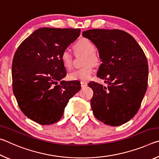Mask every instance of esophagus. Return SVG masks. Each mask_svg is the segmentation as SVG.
Returning <instances> with one entry per match:
<instances>
[{"label":"esophagus","mask_w":159,"mask_h":159,"mask_svg":"<svg viewBox=\"0 0 159 159\" xmlns=\"http://www.w3.org/2000/svg\"><path fill=\"white\" fill-rule=\"evenodd\" d=\"M88 85V83L85 82V81H80V86H81L82 88H84L85 86Z\"/></svg>","instance_id":"34e87169"}]
</instances>
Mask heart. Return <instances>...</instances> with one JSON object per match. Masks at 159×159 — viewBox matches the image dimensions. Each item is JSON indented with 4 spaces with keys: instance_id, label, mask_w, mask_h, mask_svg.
<instances>
[{
    "instance_id": "1",
    "label": "heart",
    "mask_w": 159,
    "mask_h": 159,
    "mask_svg": "<svg viewBox=\"0 0 159 159\" xmlns=\"http://www.w3.org/2000/svg\"><path fill=\"white\" fill-rule=\"evenodd\" d=\"M74 49L78 53H83L85 55L82 68L74 70L69 74V79L71 80H81L87 81L89 80L94 73V66L98 65L100 62V57L95 52V45L93 43L86 38H81L74 44ZM60 60L63 66L67 70L72 67L71 53L69 50H64L61 53Z\"/></svg>"
}]
</instances>
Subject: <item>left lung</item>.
<instances>
[{
	"label": "left lung",
	"instance_id": "obj_1",
	"mask_svg": "<svg viewBox=\"0 0 159 159\" xmlns=\"http://www.w3.org/2000/svg\"><path fill=\"white\" fill-rule=\"evenodd\" d=\"M83 36L90 40L99 50L102 64L98 83H88L93 90L90 105L97 119L104 124L118 126L138 113L146 93L148 68L146 55L134 38L118 29H90Z\"/></svg>",
	"mask_w": 159,
	"mask_h": 159
}]
</instances>
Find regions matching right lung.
Wrapping results in <instances>:
<instances>
[{
  "label": "right lung",
  "mask_w": 159,
  "mask_h": 159,
  "mask_svg": "<svg viewBox=\"0 0 159 159\" xmlns=\"http://www.w3.org/2000/svg\"><path fill=\"white\" fill-rule=\"evenodd\" d=\"M80 29H37L15 53L12 65V90L21 111L41 125L62 117L67 103L80 90L78 80L65 81L60 55L76 41Z\"/></svg>",
  "instance_id": "obj_1"
}]
</instances>
